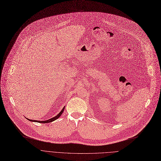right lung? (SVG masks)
Instances as JSON below:
<instances>
[{
  "label": "right lung",
  "mask_w": 161,
  "mask_h": 161,
  "mask_svg": "<svg viewBox=\"0 0 161 161\" xmlns=\"http://www.w3.org/2000/svg\"><path fill=\"white\" fill-rule=\"evenodd\" d=\"M64 108L65 107H64L63 108V109H62V111L61 112L57 115V116H55V117H53V118H52V119H49V120H44V121H39V120H30V119H28V120H30V121H32V122H40V123H48V122H52V121H54V120H55L56 119H57L61 115H62V114L63 113V112H64Z\"/></svg>",
  "instance_id": "add662e5"
}]
</instances>
